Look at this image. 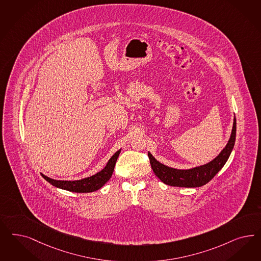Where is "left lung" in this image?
Masks as SVG:
<instances>
[{
	"instance_id": "obj_1",
	"label": "left lung",
	"mask_w": 261,
	"mask_h": 261,
	"mask_svg": "<svg viewBox=\"0 0 261 261\" xmlns=\"http://www.w3.org/2000/svg\"><path fill=\"white\" fill-rule=\"evenodd\" d=\"M236 137V119H233L231 135L226 147L211 162L191 169L172 168L155 160L151 152H148L151 169L160 180L170 186L177 187H200L206 185L218 173L227 162L234 147Z\"/></svg>"
}]
</instances>
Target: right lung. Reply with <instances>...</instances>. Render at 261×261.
Listing matches in <instances>:
<instances>
[{"mask_svg": "<svg viewBox=\"0 0 261 261\" xmlns=\"http://www.w3.org/2000/svg\"><path fill=\"white\" fill-rule=\"evenodd\" d=\"M120 151H121V149L116 151L110 158L105 168L91 177H85V178L79 179V180H57V179L47 177L43 174L42 177L48 182H50V185L60 188V189H64V190L76 192V193L94 192V191L99 190L101 187H102L109 181V179L112 176V173L114 171V167H115L118 156L120 154Z\"/></svg>", "mask_w": 261, "mask_h": 261, "instance_id": "obj_1", "label": "right lung"}]
</instances>
